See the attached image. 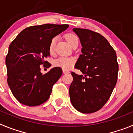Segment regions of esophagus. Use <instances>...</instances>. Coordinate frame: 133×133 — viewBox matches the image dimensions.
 Masks as SVG:
<instances>
[{
    "label": "esophagus",
    "instance_id": "esophagus-1",
    "mask_svg": "<svg viewBox=\"0 0 133 133\" xmlns=\"http://www.w3.org/2000/svg\"><path fill=\"white\" fill-rule=\"evenodd\" d=\"M63 73H64V74H67V73H69V72H70L69 70H64V69H63Z\"/></svg>",
    "mask_w": 133,
    "mask_h": 133
}]
</instances>
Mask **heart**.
Listing matches in <instances>:
<instances>
[{"label":"heart","mask_w":133,"mask_h":133,"mask_svg":"<svg viewBox=\"0 0 133 133\" xmlns=\"http://www.w3.org/2000/svg\"><path fill=\"white\" fill-rule=\"evenodd\" d=\"M66 39L68 41V43L70 44L71 46L75 44L76 43H78V38L77 35L75 34H68L66 36ZM56 41V37H55L50 41V45H49V51L50 52H52L55 49V43ZM75 64V59L72 57H67V56H61L59 58H56L54 61V65L55 66L62 68L64 70H69L72 67V66Z\"/></svg>","instance_id":"1"}]
</instances>
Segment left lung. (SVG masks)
<instances>
[{
  "label": "left lung",
  "mask_w": 133,
  "mask_h": 133,
  "mask_svg": "<svg viewBox=\"0 0 133 133\" xmlns=\"http://www.w3.org/2000/svg\"><path fill=\"white\" fill-rule=\"evenodd\" d=\"M82 45V54L75 67L83 75L71 72L69 88L72 106L82 113L100 110L108 101L117 81V55L107 40L98 32L75 28Z\"/></svg>",
  "instance_id": "8db88e82"
}]
</instances>
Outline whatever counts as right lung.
<instances>
[{
  "mask_svg": "<svg viewBox=\"0 0 133 133\" xmlns=\"http://www.w3.org/2000/svg\"><path fill=\"white\" fill-rule=\"evenodd\" d=\"M69 26L44 24L27 27L10 43L5 61L7 83L21 103L35 107L49 99L52 86L63 71L60 67H55L43 75L40 66L48 63L44 59L50 56V41Z\"/></svg>",
  "mask_w": 133,
  "mask_h": 133,
  "instance_id": "obj_1",
  "label": "right lung"
}]
</instances>
